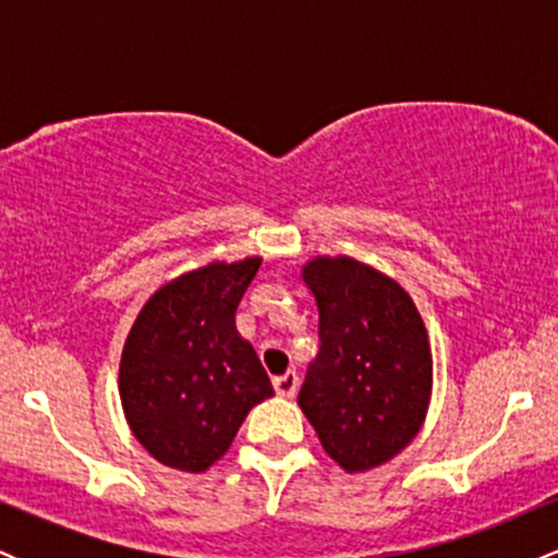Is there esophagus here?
Masks as SVG:
<instances>
[{
	"label": "esophagus",
	"instance_id": "1",
	"mask_svg": "<svg viewBox=\"0 0 558 558\" xmlns=\"http://www.w3.org/2000/svg\"><path fill=\"white\" fill-rule=\"evenodd\" d=\"M272 388H275V393L283 396V399H291V396L296 393V388H299V375L296 373H286V375L275 377Z\"/></svg>",
	"mask_w": 558,
	"mask_h": 558
}]
</instances>
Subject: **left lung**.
Instances as JSON below:
<instances>
[{
    "label": "left lung",
    "mask_w": 558,
    "mask_h": 558,
    "mask_svg": "<svg viewBox=\"0 0 558 558\" xmlns=\"http://www.w3.org/2000/svg\"><path fill=\"white\" fill-rule=\"evenodd\" d=\"M301 278L319 310V354L299 407L332 462L367 472L412 444L427 417V328L412 296L360 259L312 257Z\"/></svg>",
    "instance_id": "8db88e82"
}]
</instances>
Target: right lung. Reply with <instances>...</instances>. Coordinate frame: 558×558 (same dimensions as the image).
Returning a JSON list of instances; mask_svg holds the SVG:
<instances>
[{
	"instance_id": "1",
	"label": "right lung",
	"mask_w": 558,
	"mask_h": 558,
	"mask_svg": "<svg viewBox=\"0 0 558 558\" xmlns=\"http://www.w3.org/2000/svg\"><path fill=\"white\" fill-rule=\"evenodd\" d=\"M262 257L209 262L151 293L128 332L118 390L131 433L159 464L209 470L275 393L235 310Z\"/></svg>"
}]
</instances>
